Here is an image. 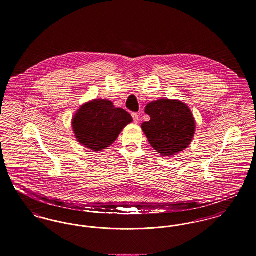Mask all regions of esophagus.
I'll return each instance as SVG.
<instances>
[{
	"label": "esophagus",
	"mask_w": 256,
	"mask_h": 256,
	"mask_svg": "<svg viewBox=\"0 0 256 256\" xmlns=\"http://www.w3.org/2000/svg\"><path fill=\"white\" fill-rule=\"evenodd\" d=\"M132 118H134V121L135 124H138L139 122V114L138 113H132Z\"/></svg>",
	"instance_id": "34e87169"
}]
</instances>
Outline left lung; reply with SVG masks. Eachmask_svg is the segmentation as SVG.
<instances>
[{
    "label": "left lung",
    "instance_id": "obj_1",
    "mask_svg": "<svg viewBox=\"0 0 256 256\" xmlns=\"http://www.w3.org/2000/svg\"><path fill=\"white\" fill-rule=\"evenodd\" d=\"M145 113L150 120L142 124V130L160 156H176L191 144L196 121L186 104L178 100L159 98L146 104Z\"/></svg>",
    "mask_w": 256,
    "mask_h": 256
}]
</instances>
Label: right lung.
Masks as SVG:
<instances>
[{"instance_id": "obj_1", "label": "right lung", "mask_w": 256, "mask_h": 256, "mask_svg": "<svg viewBox=\"0 0 256 256\" xmlns=\"http://www.w3.org/2000/svg\"><path fill=\"white\" fill-rule=\"evenodd\" d=\"M126 110L115 108L106 98L92 100L84 104L72 119L76 141L95 152L111 146L124 126L132 122Z\"/></svg>"}]
</instances>
